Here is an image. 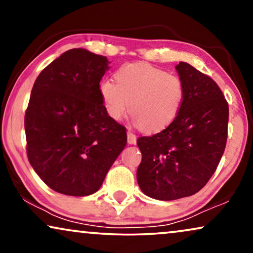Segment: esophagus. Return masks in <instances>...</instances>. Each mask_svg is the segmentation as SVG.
I'll return each instance as SVG.
<instances>
[{
  "instance_id": "34e87169",
  "label": "esophagus",
  "mask_w": 253,
  "mask_h": 253,
  "mask_svg": "<svg viewBox=\"0 0 253 253\" xmlns=\"http://www.w3.org/2000/svg\"><path fill=\"white\" fill-rule=\"evenodd\" d=\"M136 141H137L136 134L131 132V131H127V143H129V144H136Z\"/></svg>"
}]
</instances>
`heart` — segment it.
I'll return each mask as SVG.
<instances>
[{"instance_id":"b5f03b06","label":"heart","mask_w":253,"mask_h":253,"mask_svg":"<svg viewBox=\"0 0 253 253\" xmlns=\"http://www.w3.org/2000/svg\"><path fill=\"white\" fill-rule=\"evenodd\" d=\"M103 79L99 91L110 119L120 121L129 112L147 132L167 127L177 117L184 100V84L176 75L147 63H127Z\"/></svg>"}]
</instances>
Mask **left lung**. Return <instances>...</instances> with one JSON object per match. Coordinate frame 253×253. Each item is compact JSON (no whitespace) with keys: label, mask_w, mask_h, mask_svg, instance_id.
Returning <instances> with one entry per match:
<instances>
[{"label":"left lung","mask_w":253,"mask_h":253,"mask_svg":"<svg viewBox=\"0 0 253 253\" xmlns=\"http://www.w3.org/2000/svg\"><path fill=\"white\" fill-rule=\"evenodd\" d=\"M176 70L185 89L177 117L160 132L137 140L138 184L158 200L179 199L203 189L227 144L229 107L222 91L189 63L179 62Z\"/></svg>","instance_id":"8db88e82"}]
</instances>
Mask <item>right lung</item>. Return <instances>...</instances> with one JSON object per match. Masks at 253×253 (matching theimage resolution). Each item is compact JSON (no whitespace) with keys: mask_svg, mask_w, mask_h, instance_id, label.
<instances>
[{"mask_svg":"<svg viewBox=\"0 0 253 253\" xmlns=\"http://www.w3.org/2000/svg\"><path fill=\"white\" fill-rule=\"evenodd\" d=\"M102 55L74 48L48 64L34 83L25 113L26 153L54 191H98L126 145V129L110 119L100 95L108 70Z\"/></svg>","mask_w":253,"mask_h":253,"instance_id":"add662e5","label":"right lung"}]
</instances>
